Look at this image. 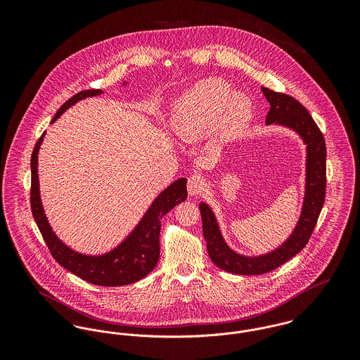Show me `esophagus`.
<instances>
[{"label": "esophagus", "mask_w": 360, "mask_h": 360, "mask_svg": "<svg viewBox=\"0 0 360 360\" xmlns=\"http://www.w3.org/2000/svg\"><path fill=\"white\" fill-rule=\"evenodd\" d=\"M205 188V181L201 176L198 174H193L188 177V183H187V190L190 195H198L200 193H202Z\"/></svg>", "instance_id": "34e87169"}]
</instances>
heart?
Here are the masks:
<instances>
[{
	"instance_id": "heart-1",
	"label": "heart",
	"mask_w": 360,
	"mask_h": 360,
	"mask_svg": "<svg viewBox=\"0 0 360 360\" xmlns=\"http://www.w3.org/2000/svg\"><path fill=\"white\" fill-rule=\"evenodd\" d=\"M252 103L233 93L221 79H207L184 93L170 110V129L186 143H195L214 129L221 139L240 133L252 117Z\"/></svg>"
}]
</instances>
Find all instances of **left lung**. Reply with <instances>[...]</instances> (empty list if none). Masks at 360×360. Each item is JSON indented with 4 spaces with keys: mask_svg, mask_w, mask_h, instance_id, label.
<instances>
[{
    "mask_svg": "<svg viewBox=\"0 0 360 360\" xmlns=\"http://www.w3.org/2000/svg\"><path fill=\"white\" fill-rule=\"evenodd\" d=\"M262 91L270 103L266 123H276L294 130L307 144L305 197L292 234L278 248L259 257H245L233 251L226 244L212 209L205 202L200 204L206 250L212 262L219 269L243 276L271 271L301 252L308 244L326 198V143L320 129L308 109L291 96L266 87H262Z\"/></svg>",
    "mask_w": 360,
    "mask_h": 360,
    "instance_id": "1",
    "label": "left lung"
}]
</instances>
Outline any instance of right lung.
<instances>
[{"label": "right lung", "mask_w": 360, "mask_h": 360, "mask_svg": "<svg viewBox=\"0 0 360 360\" xmlns=\"http://www.w3.org/2000/svg\"><path fill=\"white\" fill-rule=\"evenodd\" d=\"M126 84V83H123ZM103 90H84L69 98L55 113L53 123L68 108L84 98L103 94ZM46 131L34 146L30 167L32 188L30 204L36 224L51 252L53 259L77 277L103 287H116L136 283L154 270L159 260V233L162 217L174 206L187 198V179H179L163 190L156 198L134 230L116 248L103 255H84L73 251L62 243L52 230L40 197L39 184V151Z\"/></svg>", "instance_id": "add662e5"}]
</instances>
